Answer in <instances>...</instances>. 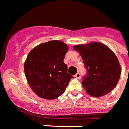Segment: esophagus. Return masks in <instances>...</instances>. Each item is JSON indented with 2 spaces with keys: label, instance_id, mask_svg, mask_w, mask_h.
Returning a JSON list of instances; mask_svg holds the SVG:
<instances>
[{
  "label": "esophagus",
  "instance_id": "obj_1",
  "mask_svg": "<svg viewBox=\"0 0 129 129\" xmlns=\"http://www.w3.org/2000/svg\"><path fill=\"white\" fill-rule=\"evenodd\" d=\"M75 77L77 78V79H80L81 78V74L79 72H77V74H75Z\"/></svg>",
  "mask_w": 129,
  "mask_h": 129
}]
</instances>
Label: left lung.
I'll use <instances>...</instances> for the list:
<instances>
[{
	"label": "left lung",
	"instance_id": "left-lung-1",
	"mask_svg": "<svg viewBox=\"0 0 129 129\" xmlns=\"http://www.w3.org/2000/svg\"><path fill=\"white\" fill-rule=\"evenodd\" d=\"M80 52L86 69L82 85L90 96L106 95L113 90L120 79L121 69L113 51L101 43L74 46Z\"/></svg>",
	"mask_w": 129,
	"mask_h": 129
}]
</instances>
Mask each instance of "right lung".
Listing matches in <instances>:
<instances>
[{"instance_id":"add662e5","label":"right lung","mask_w":129,"mask_h":129,"mask_svg":"<svg viewBox=\"0 0 129 129\" xmlns=\"http://www.w3.org/2000/svg\"><path fill=\"white\" fill-rule=\"evenodd\" d=\"M68 46L61 41L41 44L31 50L24 63L30 88L40 98L53 100L64 93L73 76L63 62Z\"/></svg>"}]
</instances>
